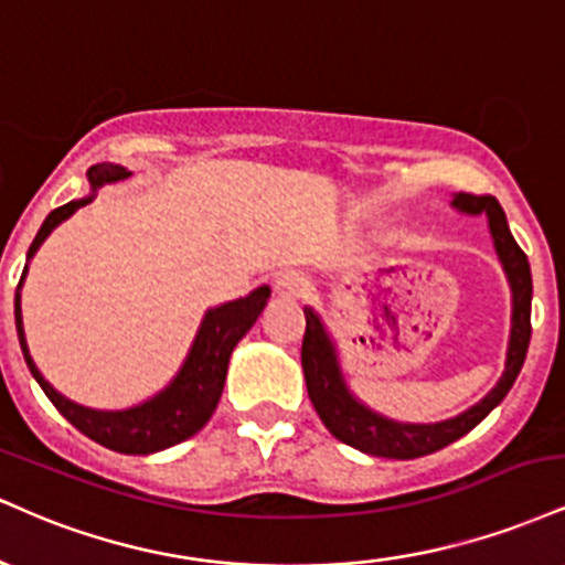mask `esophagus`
Here are the masks:
<instances>
[{"label": "esophagus", "mask_w": 565, "mask_h": 565, "mask_svg": "<svg viewBox=\"0 0 565 565\" xmlns=\"http://www.w3.org/2000/svg\"><path fill=\"white\" fill-rule=\"evenodd\" d=\"M274 287L281 297H302L305 289H308V278L300 270H281V274H276L274 278Z\"/></svg>", "instance_id": "1"}]
</instances>
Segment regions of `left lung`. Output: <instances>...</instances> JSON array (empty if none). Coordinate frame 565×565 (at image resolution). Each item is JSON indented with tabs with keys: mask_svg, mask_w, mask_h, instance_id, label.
Returning <instances> with one entry per match:
<instances>
[{
	"mask_svg": "<svg viewBox=\"0 0 565 565\" xmlns=\"http://www.w3.org/2000/svg\"><path fill=\"white\" fill-rule=\"evenodd\" d=\"M454 206L462 212H472V215L486 212L499 260H502L504 270H508L512 287V332L508 366H504L502 380L497 382L494 391L486 395L481 404L472 406L470 412L438 425H398L380 417V414L369 412L366 406H361L348 393L340 366H337V353L327 332H323L319 316L310 308H305V334L300 355L310 401H313L321 423L327 425V430L337 440H342V444L353 446V449L364 454H372V457L417 459L454 444V440L462 438L465 433H470L472 427L481 423L486 414L510 393L512 382H515L523 361H526L531 340V270L526 255H523V249L512 238L502 206H499L494 196H489V193H481V196L478 193H457L454 196Z\"/></svg>",
	"mask_w": 565,
	"mask_h": 565,
	"instance_id": "left-lung-1",
	"label": "left lung"
}]
</instances>
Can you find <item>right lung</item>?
<instances>
[{"mask_svg":"<svg viewBox=\"0 0 565 565\" xmlns=\"http://www.w3.org/2000/svg\"><path fill=\"white\" fill-rule=\"evenodd\" d=\"M87 178L95 191V188L114 183V180L129 178V172L119 164H95L89 167ZM89 201H93V196L68 201V204L50 212L47 220L42 223V228L36 233L34 244L29 246V260L34 257L39 244L50 236V231H53L57 223H63V220L74 215L79 206L89 204ZM25 270H29V265L23 268L21 284H18L15 291V327L25 364H29L31 374H34L39 385H42L44 395L53 401L57 412H61L76 430H82L84 436L93 438L95 444L119 454H153L161 449H170V446L191 438L193 433H199L201 427L210 423L212 412L217 408L220 395H223L233 348H236V342L249 332L252 323H255L257 316L263 313L265 302H268L270 297V289L260 287L252 291V295H246L244 300L220 305V308L210 310V313L204 316V321H201L196 342H193L183 369H180V374L174 377L172 385L167 387V391H161L157 398L146 401V404L135 408H127V412H95V408H84L79 404H74V401L63 398V395L39 374L36 364L31 361L21 319V287Z\"/></svg>","mask_w":565,"mask_h":565,"instance_id":"add662e5","label":"right lung"}]
</instances>
